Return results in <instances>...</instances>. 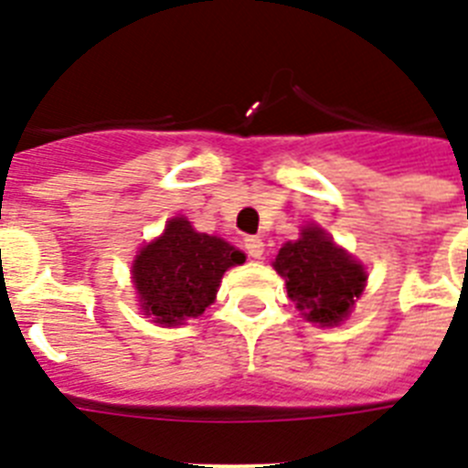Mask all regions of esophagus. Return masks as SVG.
<instances>
[{
	"label": "esophagus",
	"mask_w": 468,
	"mask_h": 468,
	"mask_svg": "<svg viewBox=\"0 0 468 468\" xmlns=\"http://www.w3.org/2000/svg\"><path fill=\"white\" fill-rule=\"evenodd\" d=\"M245 250L252 259L264 257V242L259 240V238H245Z\"/></svg>",
	"instance_id": "obj_1"
}]
</instances>
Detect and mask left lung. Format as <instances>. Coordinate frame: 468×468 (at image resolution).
<instances>
[{
    "mask_svg": "<svg viewBox=\"0 0 468 468\" xmlns=\"http://www.w3.org/2000/svg\"><path fill=\"white\" fill-rule=\"evenodd\" d=\"M273 269L285 278L288 297L312 324L345 321L367 285V271L319 226H304L297 240L278 250Z\"/></svg>",
    "mask_w": 468,
    "mask_h": 468,
    "instance_id": "left-lung-1",
    "label": "left lung"
}]
</instances>
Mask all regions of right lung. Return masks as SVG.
<instances>
[{"instance_id": "1", "label": "right lung", "mask_w": 468, "mask_h": 468, "mask_svg": "<svg viewBox=\"0 0 468 468\" xmlns=\"http://www.w3.org/2000/svg\"><path fill=\"white\" fill-rule=\"evenodd\" d=\"M242 261L245 254L238 247L197 233L187 218L176 216L133 261L140 309L159 325L197 319L216 300L223 273Z\"/></svg>"}]
</instances>
